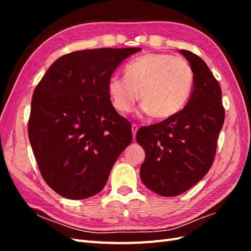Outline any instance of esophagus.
<instances>
[{
	"label": "esophagus",
	"instance_id": "1",
	"mask_svg": "<svg viewBox=\"0 0 251 251\" xmlns=\"http://www.w3.org/2000/svg\"><path fill=\"white\" fill-rule=\"evenodd\" d=\"M137 131H138V126H137V125H135V124H133V125H132L133 138H135V137H136V133H137Z\"/></svg>",
	"mask_w": 251,
	"mask_h": 251
}]
</instances>
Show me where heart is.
Returning a JSON list of instances; mask_svg holds the SVG:
<instances>
[{"instance_id": "b5f03b06", "label": "heart", "mask_w": 251, "mask_h": 251, "mask_svg": "<svg viewBox=\"0 0 251 251\" xmlns=\"http://www.w3.org/2000/svg\"><path fill=\"white\" fill-rule=\"evenodd\" d=\"M193 85L194 71L185 58L151 53L128 64L126 75H112L109 92L114 108L127 113L139 98L140 91L142 111L157 119H166L183 109Z\"/></svg>"}]
</instances>
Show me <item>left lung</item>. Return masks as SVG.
Listing matches in <instances>:
<instances>
[{
    "mask_svg": "<svg viewBox=\"0 0 251 251\" xmlns=\"http://www.w3.org/2000/svg\"><path fill=\"white\" fill-rule=\"evenodd\" d=\"M179 52L194 71L191 98L175 116L142 126L136 134L146 151L140 178L162 197L183 194L207 174L225 118L222 90L207 65L191 51Z\"/></svg>",
    "mask_w": 251,
    "mask_h": 251,
    "instance_id": "obj_1",
    "label": "left lung"
}]
</instances>
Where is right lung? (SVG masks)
<instances>
[{"mask_svg":"<svg viewBox=\"0 0 251 251\" xmlns=\"http://www.w3.org/2000/svg\"><path fill=\"white\" fill-rule=\"evenodd\" d=\"M141 48L74 51L53 63L34 89L28 136L45 182L81 200L100 193L132 142L130 121L114 109L109 79Z\"/></svg>","mask_w":251,"mask_h":251,"instance_id":"obj_1","label":"right lung"}]
</instances>
